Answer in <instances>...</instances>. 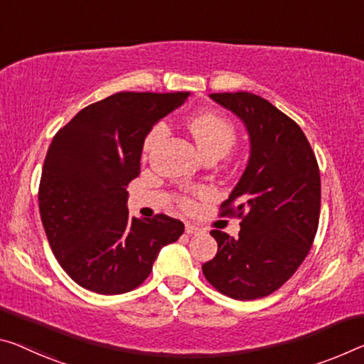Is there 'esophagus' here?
<instances>
[{
    "instance_id": "1",
    "label": "esophagus",
    "mask_w": 364,
    "mask_h": 364,
    "mask_svg": "<svg viewBox=\"0 0 364 364\" xmlns=\"http://www.w3.org/2000/svg\"><path fill=\"white\" fill-rule=\"evenodd\" d=\"M186 233L188 235H198V233H200V228L194 227V225H191V223H186Z\"/></svg>"
}]
</instances>
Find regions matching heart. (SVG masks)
<instances>
[{
  "label": "heart",
  "instance_id": "b5f03b06",
  "mask_svg": "<svg viewBox=\"0 0 364 364\" xmlns=\"http://www.w3.org/2000/svg\"><path fill=\"white\" fill-rule=\"evenodd\" d=\"M189 131L196 142V146L203 155L220 154L222 157L228 152V149L236 141V129L233 123L218 113H200L198 117L189 119ZM166 124H155L149 132L146 142H144V152H149L155 144L164 139L166 134ZM184 205H189L184 203Z\"/></svg>",
  "mask_w": 364,
  "mask_h": 364
}]
</instances>
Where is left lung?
Segmentation results:
<instances>
[{
	"label": "left lung",
	"instance_id": "left-lung-1",
	"mask_svg": "<svg viewBox=\"0 0 364 364\" xmlns=\"http://www.w3.org/2000/svg\"><path fill=\"white\" fill-rule=\"evenodd\" d=\"M210 99L243 121L250 159L222 204L223 215L243 217L238 238L212 230L218 250L203 272L230 298H262L284 285L311 250L319 223V166L301 128L262 97L227 92Z\"/></svg>",
	"mask_w": 364,
	"mask_h": 364
}]
</instances>
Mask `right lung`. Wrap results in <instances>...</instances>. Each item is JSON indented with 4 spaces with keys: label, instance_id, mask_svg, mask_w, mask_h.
Instances as JSON below:
<instances>
[{
    "label": "right lung",
    "instance_id": "add662e5",
    "mask_svg": "<svg viewBox=\"0 0 364 364\" xmlns=\"http://www.w3.org/2000/svg\"><path fill=\"white\" fill-rule=\"evenodd\" d=\"M189 92H119L85 107L56 132L38 189L55 257L85 290L121 295L139 287L183 222L129 217L126 186L139 176L144 141Z\"/></svg>",
    "mask_w": 364,
    "mask_h": 364
}]
</instances>
